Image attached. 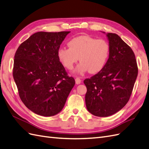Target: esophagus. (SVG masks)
I'll return each mask as SVG.
<instances>
[{
  "label": "esophagus",
  "mask_w": 149,
  "mask_h": 149,
  "mask_svg": "<svg viewBox=\"0 0 149 149\" xmlns=\"http://www.w3.org/2000/svg\"><path fill=\"white\" fill-rule=\"evenodd\" d=\"M75 83L76 84H80L81 83V80L79 77H76L75 78Z\"/></svg>",
  "instance_id": "1"
}]
</instances>
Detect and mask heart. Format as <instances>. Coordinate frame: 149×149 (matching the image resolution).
Wrapping results in <instances>:
<instances>
[{
    "label": "heart",
    "mask_w": 149,
    "mask_h": 149,
    "mask_svg": "<svg viewBox=\"0 0 149 149\" xmlns=\"http://www.w3.org/2000/svg\"><path fill=\"white\" fill-rule=\"evenodd\" d=\"M68 46L69 48L63 47L58 49V60L64 67L72 70L79 58L81 63L74 71L78 75L88 71L91 74L100 72L107 63L110 54V46L107 41L87 35L72 38Z\"/></svg>",
    "instance_id": "b5f03b06"
}]
</instances>
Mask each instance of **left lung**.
<instances>
[{
    "label": "left lung",
    "mask_w": 149,
    "mask_h": 149,
    "mask_svg": "<svg viewBox=\"0 0 149 149\" xmlns=\"http://www.w3.org/2000/svg\"><path fill=\"white\" fill-rule=\"evenodd\" d=\"M110 54L104 67L84 83L85 100L93 115L107 117L123 108L130 97L138 75L135 56L132 48L115 33H105Z\"/></svg>",
    "instance_id": "obj_1"
}]
</instances>
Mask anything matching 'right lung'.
<instances>
[{
    "mask_svg": "<svg viewBox=\"0 0 149 149\" xmlns=\"http://www.w3.org/2000/svg\"><path fill=\"white\" fill-rule=\"evenodd\" d=\"M70 31L37 32L17 48L13 77L24 105L38 115L52 116L62 111L75 85L57 53Z\"/></svg>",
    "mask_w": 149,
    "mask_h": 149,
    "instance_id": "obj_1",
    "label": "right lung"
}]
</instances>
